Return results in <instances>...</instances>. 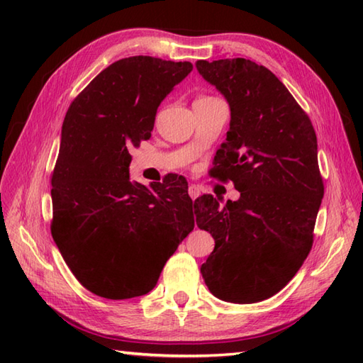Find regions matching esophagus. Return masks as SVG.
<instances>
[{
  "label": "esophagus",
  "mask_w": 363,
  "mask_h": 363,
  "mask_svg": "<svg viewBox=\"0 0 363 363\" xmlns=\"http://www.w3.org/2000/svg\"><path fill=\"white\" fill-rule=\"evenodd\" d=\"M189 195L191 199H195L201 195V190H199V187L195 186V184H191V186H189Z\"/></svg>",
  "instance_id": "obj_1"
}]
</instances>
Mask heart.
<instances>
[{"mask_svg":"<svg viewBox=\"0 0 363 363\" xmlns=\"http://www.w3.org/2000/svg\"><path fill=\"white\" fill-rule=\"evenodd\" d=\"M204 98H209V96H201V98H198V99H204Z\"/></svg>","mask_w":363,"mask_h":363,"instance_id":"obj_1","label":"heart"}]
</instances>
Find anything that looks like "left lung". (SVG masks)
I'll return each mask as SVG.
<instances>
[{
  "label": "left lung",
  "instance_id": "left-lung-1",
  "mask_svg": "<svg viewBox=\"0 0 363 363\" xmlns=\"http://www.w3.org/2000/svg\"><path fill=\"white\" fill-rule=\"evenodd\" d=\"M196 68L230 107L212 176L240 191L223 209L212 195L195 201L198 228L215 240L201 274L213 296L257 303L282 290L312 250L325 195L317 135L309 115L264 65L235 57L198 60Z\"/></svg>",
  "mask_w": 363,
  "mask_h": 363
}]
</instances>
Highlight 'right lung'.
<instances>
[{"label":"right lung","instance_id":"obj_1","mask_svg":"<svg viewBox=\"0 0 363 363\" xmlns=\"http://www.w3.org/2000/svg\"><path fill=\"white\" fill-rule=\"evenodd\" d=\"M194 70L151 56L120 59L73 99L51 176V235L89 291L146 295L195 226L187 181H129V150L148 140L164 98Z\"/></svg>","mask_w":363,"mask_h":363}]
</instances>
